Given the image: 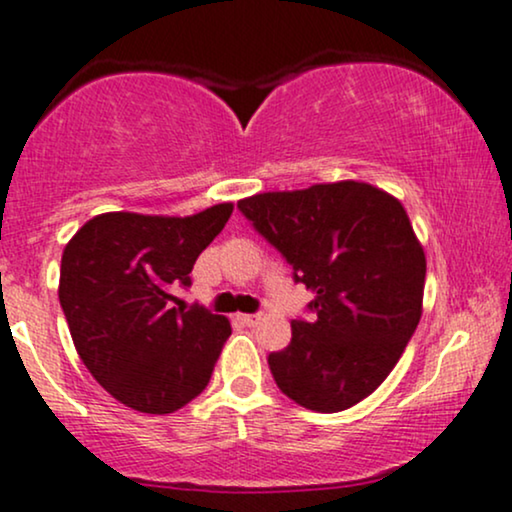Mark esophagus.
Segmentation results:
<instances>
[{
  "instance_id": "1",
  "label": "esophagus",
  "mask_w": 512,
  "mask_h": 512,
  "mask_svg": "<svg viewBox=\"0 0 512 512\" xmlns=\"http://www.w3.org/2000/svg\"><path fill=\"white\" fill-rule=\"evenodd\" d=\"M260 315H238V322L240 324H245V326H255V324H260Z\"/></svg>"
}]
</instances>
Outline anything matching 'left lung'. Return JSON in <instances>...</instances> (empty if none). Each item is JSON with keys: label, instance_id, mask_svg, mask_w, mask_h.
Here are the masks:
<instances>
[{"label": "left lung", "instance_id": "1", "mask_svg": "<svg viewBox=\"0 0 512 512\" xmlns=\"http://www.w3.org/2000/svg\"><path fill=\"white\" fill-rule=\"evenodd\" d=\"M238 207L315 293L317 317L293 319L288 348L269 355L276 386L315 412L372 396L422 317L427 257L398 197L336 181L257 193Z\"/></svg>", "mask_w": 512, "mask_h": 512}]
</instances>
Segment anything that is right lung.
<instances>
[{
    "instance_id": "right-lung-1",
    "label": "right lung",
    "mask_w": 512,
    "mask_h": 512,
    "mask_svg": "<svg viewBox=\"0 0 512 512\" xmlns=\"http://www.w3.org/2000/svg\"><path fill=\"white\" fill-rule=\"evenodd\" d=\"M233 202L190 217L104 212L66 243L59 303L83 365L119 403L147 415L181 410L209 384L231 322L174 307Z\"/></svg>"
}]
</instances>
